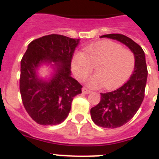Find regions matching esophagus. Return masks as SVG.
<instances>
[{
  "label": "esophagus",
  "mask_w": 159,
  "mask_h": 159,
  "mask_svg": "<svg viewBox=\"0 0 159 159\" xmlns=\"http://www.w3.org/2000/svg\"><path fill=\"white\" fill-rule=\"evenodd\" d=\"M90 92H91V91L87 89V88H86V87H83V88H82V93H83V94H89Z\"/></svg>",
  "instance_id": "esophagus-1"
}]
</instances>
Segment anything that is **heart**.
Instances as JSON below:
<instances>
[{
	"label": "heart",
	"mask_w": 159,
	"mask_h": 159,
	"mask_svg": "<svg viewBox=\"0 0 159 159\" xmlns=\"http://www.w3.org/2000/svg\"><path fill=\"white\" fill-rule=\"evenodd\" d=\"M94 66L97 74L88 80V87L97 88L104 85L107 89H113L123 84L133 72L134 56L130 50L112 41L87 46L83 53L77 52L72 56V72L79 81H84Z\"/></svg>",
	"instance_id": "1"
}]
</instances>
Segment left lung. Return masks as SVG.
Segmentation results:
<instances>
[{
  "label": "left lung",
  "mask_w": 159,
  "mask_h": 159,
  "mask_svg": "<svg viewBox=\"0 0 159 159\" xmlns=\"http://www.w3.org/2000/svg\"><path fill=\"white\" fill-rule=\"evenodd\" d=\"M124 43L134 56L133 74L125 84L116 91L101 93V101L91 109V117L97 125L103 128L120 127L133 118L144 97L148 70L145 54L140 46L131 39L120 34L101 36Z\"/></svg>",
  "instance_id": "left-lung-1"
}]
</instances>
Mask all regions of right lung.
Listing matches in <instances>:
<instances>
[{
    "label": "right lung",
    "instance_id": "obj_1",
    "mask_svg": "<svg viewBox=\"0 0 159 159\" xmlns=\"http://www.w3.org/2000/svg\"><path fill=\"white\" fill-rule=\"evenodd\" d=\"M79 39L49 34L33 40L20 62V91L23 105L31 118L42 125H55L66 120L73 97L82 86L71 77V62ZM43 65L52 69L41 78Z\"/></svg>",
    "mask_w": 159,
    "mask_h": 159
}]
</instances>
